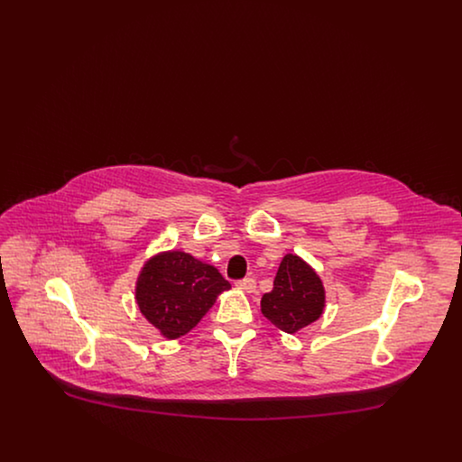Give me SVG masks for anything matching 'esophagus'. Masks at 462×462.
Returning a JSON list of instances; mask_svg holds the SVG:
<instances>
[{
  "mask_svg": "<svg viewBox=\"0 0 462 462\" xmlns=\"http://www.w3.org/2000/svg\"><path fill=\"white\" fill-rule=\"evenodd\" d=\"M236 286L242 289V291H245V292H253V291L256 289V281H254V279H251V277H245V279L237 281V282H236Z\"/></svg>",
  "mask_w": 462,
  "mask_h": 462,
  "instance_id": "1",
  "label": "esophagus"
}]
</instances>
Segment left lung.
Masks as SVG:
<instances>
[{
    "label": "left lung",
    "instance_id": "1",
    "mask_svg": "<svg viewBox=\"0 0 462 462\" xmlns=\"http://www.w3.org/2000/svg\"><path fill=\"white\" fill-rule=\"evenodd\" d=\"M324 286L300 256L286 254L277 270L273 289L262 298V313L289 334L315 322L324 310Z\"/></svg>",
    "mask_w": 462,
    "mask_h": 462
}]
</instances>
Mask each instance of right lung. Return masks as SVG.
Masks as SVG:
<instances>
[{"mask_svg":"<svg viewBox=\"0 0 462 462\" xmlns=\"http://www.w3.org/2000/svg\"><path fill=\"white\" fill-rule=\"evenodd\" d=\"M230 282L211 264L170 251L149 260L136 282V301L143 317L176 339L194 329Z\"/></svg>","mask_w":462,"mask_h":462,"instance_id":"1","label":"right lung"}]
</instances>
